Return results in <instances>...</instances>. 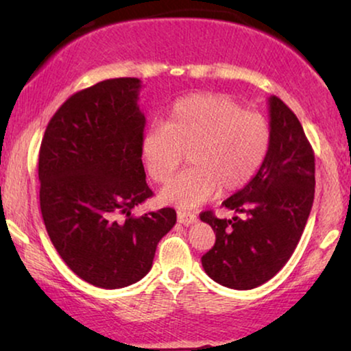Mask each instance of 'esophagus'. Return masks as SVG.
<instances>
[{
	"mask_svg": "<svg viewBox=\"0 0 351 351\" xmlns=\"http://www.w3.org/2000/svg\"><path fill=\"white\" fill-rule=\"evenodd\" d=\"M177 220H179V222L184 223V225H191V223H195L198 219H196L195 214L189 213V210L179 209V210H177Z\"/></svg>",
	"mask_w": 351,
	"mask_h": 351,
	"instance_id": "34e87169",
	"label": "esophagus"
}]
</instances>
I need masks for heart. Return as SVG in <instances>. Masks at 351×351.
<instances>
[{"label": "heart", "instance_id": "obj_1", "mask_svg": "<svg viewBox=\"0 0 351 351\" xmlns=\"http://www.w3.org/2000/svg\"><path fill=\"white\" fill-rule=\"evenodd\" d=\"M271 147L270 121L222 94H193L171 108L165 126L153 124L141 142L148 174L166 184L189 158L190 167L161 190L165 203L196 208L220 191H234L257 174Z\"/></svg>", "mask_w": 351, "mask_h": 351}]
</instances>
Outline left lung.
<instances>
[{"label":"left lung","mask_w":351,"mask_h":351,"mask_svg":"<svg viewBox=\"0 0 351 351\" xmlns=\"http://www.w3.org/2000/svg\"><path fill=\"white\" fill-rule=\"evenodd\" d=\"M271 147L249 184L222 206L243 214L217 219L213 210L201 220L215 233V243L201 257L215 282L247 291L271 280L299 244L315 198V153L294 112L268 99Z\"/></svg>","instance_id":"obj_1"}]
</instances>
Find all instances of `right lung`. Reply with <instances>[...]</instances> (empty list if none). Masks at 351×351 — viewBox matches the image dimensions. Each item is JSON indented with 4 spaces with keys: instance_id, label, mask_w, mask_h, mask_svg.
<instances>
[{
    "instance_id": "1",
    "label": "right lung",
    "mask_w": 351,
    "mask_h": 351,
    "mask_svg": "<svg viewBox=\"0 0 351 351\" xmlns=\"http://www.w3.org/2000/svg\"><path fill=\"white\" fill-rule=\"evenodd\" d=\"M141 88L137 78H114L73 94L51 118L40 148L47 234L75 275L104 289L142 280L177 219L172 208L131 215L153 195L141 155Z\"/></svg>"
}]
</instances>
